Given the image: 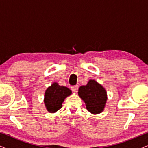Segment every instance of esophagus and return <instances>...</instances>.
Masks as SVG:
<instances>
[{
    "instance_id": "obj_1",
    "label": "esophagus",
    "mask_w": 148,
    "mask_h": 148,
    "mask_svg": "<svg viewBox=\"0 0 148 148\" xmlns=\"http://www.w3.org/2000/svg\"><path fill=\"white\" fill-rule=\"evenodd\" d=\"M71 90L73 91V92H77L78 90V86H71Z\"/></svg>"
}]
</instances>
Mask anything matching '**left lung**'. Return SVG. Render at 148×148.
Segmentation results:
<instances>
[{
  "mask_svg": "<svg viewBox=\"0 0 148 148\" xmlns=\"http://www.w3.org/2000/svg\"><path fill=\"white\" fill-rule=\"evenodd\" d=\"M78 95L86 104L87 110L92 114H98L104 111L108 99L107 92L96 80L90 79L86 86H80Z\"/></svg>",
  "mask_w": 148,
  "mask_h": 148,
  "instance_id": "left-lung-1",
  "label": "left lung"
}]
</instances>
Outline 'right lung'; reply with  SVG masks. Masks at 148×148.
Instances as JSON below:
<instances>
[{
	"mask_svg": "<svg viewBox=\"0 0 148 148\" xmlns=\"http://www.w3.org/2000/svg\"><path fill=\"white\" fill-rule=\"evenodd\" d=\"M71 94L70 89L54 82L46 89L44 94V102L46 110L50 113L57 112L61 108L64 99Z\"/></svg>",
	"mask_w": 148,
	"mask_h": 148,
	"instance_id": "add662e5",
	"label": "right lung"
}]
</instances>
